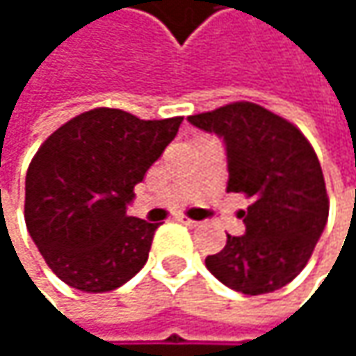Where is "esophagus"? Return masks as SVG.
<instances>
[{
    "instance_id": "obj_1",
    "label": "esophagus",
    "mask_w": 356,
    "mask_h": 356,
    "mask_svg": "<svg viewBox=\"0 0 356 356\" xmlns=\"http://www.w3.org/2000/svg\"><path fill=\"white\" fill-rule=\"evenodd\" d=\"M179 222H183V225H187V227H197L200 222L197 220H191V218H187V216H177Z\"/></svg>"
}]
</instances>
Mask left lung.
<instances>
[{"mask_svg":"<svg viewBox=\"0 0 356 356\" xmlns=\"http://www.w3.org/2000/svg\"><path fill=\"white\" fill-rule=\"evenodd\" d=\"M187 121L227 146V191L251 197L239 210L245 235H227L206 268L229 289L264 295L289 284L309 261L327 222L320 161L297 125L255 103H231Z\"/></svg>","mask_w":356,"mask_h":356,"instance_id":"8db88e82","label":"left lung"}]
</instances>
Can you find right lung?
Listing matches in <instances>:
<instances>
[{"mask_svg": "<svg viewBox=\"0 0 356 356\" xmlns=\"http://www.w3.org/2000/svg\"><path fill=\"white\" fill-rule=\"evenodd\" d=\"M181 121H146L99 107L42 142L26 173L24 220L47 266L65 284L107 293L144 268L159 225L127 216V206Z\"/></svg>", "mask_w": 356, "mask_h": 356, "instance_id": "add662e5", "label": "right lung"}]
</instances>
